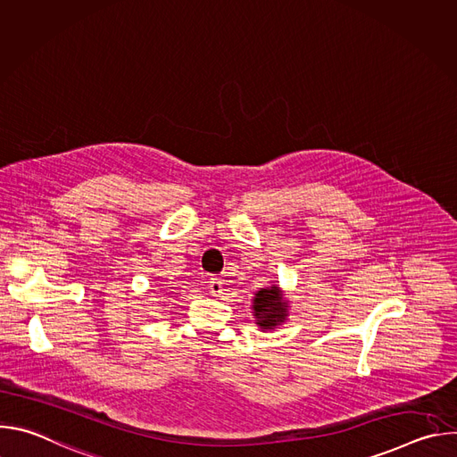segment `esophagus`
I'll use <instances>...</instances> for the list:
<instances>
[{
    "instance_id": "obj_1",
    "label": "esophagus",
    "mask_w": 457,
    "mask_h": 457,
    "mask_svg": "<svg viewBox=\"0 0 457 457\" xmlns=\"http://www.w3.org/2000/svg\"><path fill=\"white\" fill-rule=\"evenodd\" d=\"M210 291L213 296H220L222 291H224V280L220 278H212L210 280Z\"/></svg>"
}]
</instances>
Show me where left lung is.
Here are the masks:
<instances>
[{"instance_id": "left-lung-1", "label": "left lung", "mask_w": 457, "mask_h": 457, "mask_svg": "<svg viewBox=\"0 0 457 457\" xmlns=\"http://www.w3.org/2000/svg\"><path fill=\"white\" fill-rule=\"evenodd\" d=\"M254 316H258L260 328L271 329L286 314V302H282L278 287L260 289L254 296Z\"/></svg>"}]
</instances>
